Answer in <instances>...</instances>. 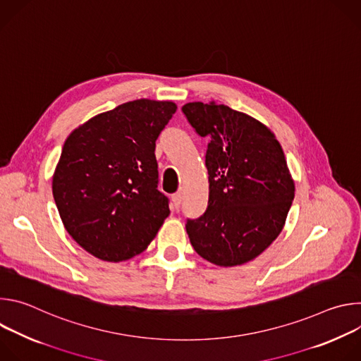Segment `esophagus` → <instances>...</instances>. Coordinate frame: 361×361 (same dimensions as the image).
I'll use <instances>...</instances> for the list:
<instances>
[{
    "instance_id": "obj_1",
    "label": "esophagus",
    "mask_w": 361,
    "mask_h": 361,
    "mask_svg": "<svg viewBox=\"0 0 361 361\" xmlns=\"http://www.w3.org/2000/svg\"><path fill=\"white\" fill-rule=\"evenodd\" d=\"M171 201H173L174 209H180V204H181V192L173 194V195H171Z\"/></svg>"
}]
</instances>
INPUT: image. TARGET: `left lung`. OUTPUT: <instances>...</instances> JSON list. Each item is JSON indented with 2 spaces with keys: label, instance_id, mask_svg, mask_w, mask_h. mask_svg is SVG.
Returning <instances> with one entry per match:
<instances>
[{
  "label": "left lung",
  "instance_id": "8db88e82",
  "mask_svg": "<svg viewBox=\"0 0 361 361\" xmlns=\"http://www.w3.org/2000/svg\"><path fill=\"white\" fill-rule=\"evenodd\" d=\"M183 113L210 140L209 205L185 224L191 245L216 266L245 264L279 237L291 207L295 187L283 148L267 126L216 101L187 102Z\"/></svg>",
  "mask_w": 361,
  "mask_h": 361
}]
</instances>
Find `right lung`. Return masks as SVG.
I'll return each mask as SVG.
<instances>
[{
  "mask_svg": "<svg viewBox=\"0 0 361 361\" xmlns=\"http://www.w3.org/2000/svg\"><path fill=\"white\" fill-rule=\"evenodd\" d=\"M176 110L173 101L140 98L90 118L67 137L53 195L68 234L97 259H133L169 217L154 151Z\"/></svg>",
  "mask_w": 361,
  "mask_h": 361,
  "instance_id": "add662e5",
  "label": "right lung"
}]
</instances>
